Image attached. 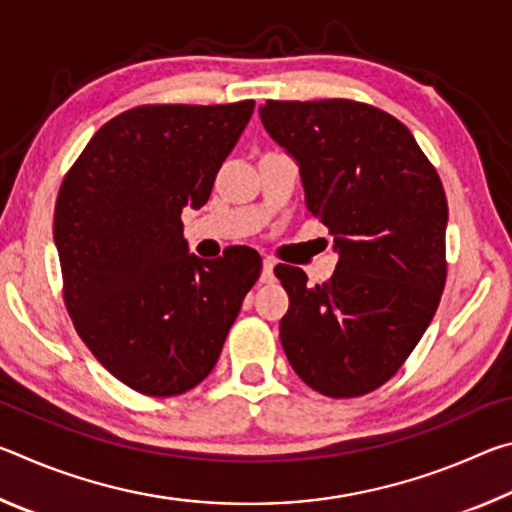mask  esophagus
<instances>
[{
	"instance_id": "obj_1",
	"label": "esophagus",
	"mask_w": 512,
	"mask_h": 512,
	"mask_svg": "<svg viewBox=\"0 0 512 512\" xmlns=\"http://www.w3.org/2000/svg\"><path fill=\"white\" fill-rule=\"evenodd\" d=\"M273 268H275V259H273V257H264L262 282H273Z\"/></svg>"
}]
</instances>
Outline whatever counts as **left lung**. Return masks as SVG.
<instances>
[{
	"instance_id": "1",
	"label": "left lung",
	"mask_w": 512,
	"mask_h": 512,
	"mask_svg": "<svg viewBox=\"0 0 512 512\" xmlns=\"http://www.w3.org/2000/svg\"><path fill=\"white\" fill-rule=\"evenodd\" d=\"M259 117L298 162L307 210L339 253L316 287L302 268L275 266L289 293L284 354L314 391L366 395L402 368L443 296V183L409 128L368 103L266 101Z\"/></svg>"
}]
</instances>
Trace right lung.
I'll return each instance as SVG.
<instances>
[{
	"label": "right lung",
	"instance_id": "obj_1",
	"mask_svg": "<svg viewBox=\"0 0 512 512\" xmlns=\"http://www.w3.org/2000/svg\"><path fill=\"white\" fill-rule=\"evenodd\" d=\"M255 101L155 103L103 124L60 185L54 241L76 332L110 375L171 397L210 375L262 271L248 246L189 253L185 207L210 198Z\"/></svg>",
	"mask_w": 512,
	"mask_h": 512
}]
</instances>
